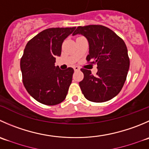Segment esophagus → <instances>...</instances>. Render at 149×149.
Listing matches in <instances>:
<instances>
[{"label":"esophagus","mask_w":149,"mask_h":149,"mask_svg":"<svg viewBox=\"0 0 149 149\" xmlns=\"http://www.w3.org/2000/svg\"><path fill=\"white\" fill-rule=\"evenodd\" d=\"M73 69H74L75 71H79V70H80V68L78 67V66H74Z\"/></svg>","instance_id":"1"}]
</instances>
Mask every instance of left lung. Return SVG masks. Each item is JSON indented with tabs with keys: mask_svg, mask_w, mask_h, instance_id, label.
<instances>
[{
	"mask_svg": "<svg viewBox=\"0 0 149 149\" xmlns=\"http://www.w3.org/2000/svg\"><path fill=\"white\" fill-rule=\"evenodd\" d=\"M82 35L89 43L87 61L97 64V76L81 69L84 79L79 86L86 99L102 102L116 97L122 89L130 68L126 44L116 33L102 25L79 26L73 36Z\"/></svg>",
	"mask_w": 149,
	"mask_h": 149,
	"instance_id": "8db88e82",
	"label": "left lung"
}]
</instances>
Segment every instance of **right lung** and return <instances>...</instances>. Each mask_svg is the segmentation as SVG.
I'll return each instance as SVG.
<instances>
[{
    "mask_svg": "<svg viewBox=\"0 0 149 149\" xmlns=\"http://www.w3.org/2000/svg\"><path fill=\"white\" fill-rule=\"evenodd\" d=\"M75 29L44 30L29 41L24 48L20 61L23 84L27 92L41 103L54 105L65 99L74 70H61L54 63L56 57L61 55L63 41Z\"/></svg>",
    "mask_w": 149,
    "mask_h": 149,
    "instance_id": "1",
    "label": "right lung"
}]
</instances>
